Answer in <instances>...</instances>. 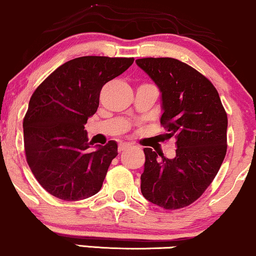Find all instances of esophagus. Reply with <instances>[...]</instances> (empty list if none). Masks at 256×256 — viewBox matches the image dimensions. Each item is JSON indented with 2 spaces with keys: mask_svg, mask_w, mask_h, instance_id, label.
Returning <instances> with one entry per match:
<instances>
[{
  "mask_svg": "<svg viewBox=\"0 0 256 256\" xmlns=\"http://www.w3.org/2000/svg\"><path fill=\"white\" fill-rule=\"evenodd\" d=\"M129 148H130V146H129L128 144H121L118 146V152L120 153H123V152H124V150H129Z\"/></svg>",
  "mask_w": 256,
  "mask_h": 256,
  "instance_id": "34e87169",
  "label": "esophagus"
}]
</instances>
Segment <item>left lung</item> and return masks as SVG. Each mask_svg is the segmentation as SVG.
Here are the masks:
<instances>
[{
  "label": "left lung",
  "instance_id": "1",
  "mask_svg": "<svg viewBox=\"0 0 256 256\" xmlns=\"http://www.w3.org/2000/svg\"><path fill=\"white\" fill-rule=\"evenodd\" d=\"M136 64L162 96L164 140L176 138V156L144 148L141 192L166 210L188 206L212 182L226 153L228 116L214 84L174 58H141Z\"/></svg>",
  "mask_w": 256,
  "mask_h": 256
}]
</instances>
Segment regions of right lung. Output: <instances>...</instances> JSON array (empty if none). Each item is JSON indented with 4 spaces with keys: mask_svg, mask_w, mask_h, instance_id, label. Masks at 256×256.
<instances>
[{
    "mask_svg": "<svg viewBox=\"0 0 256 256\" xmlns=\"http://www.w3.org/2000/svg\"><path fill=\"white\" fill-rule=\"evenodd\" d=\"M133 62L134 58H74L56 68L32 94L24 118V153L48 194L74 202L100 190L118 144L109 141L92 152L84 124L97 112L103 85Z\"/></svg>",
    "mask_w": 256,
    "mask_h": 256,
    "instance_id": "add662e5",
    "label": "right lung"
}]
</instances>
